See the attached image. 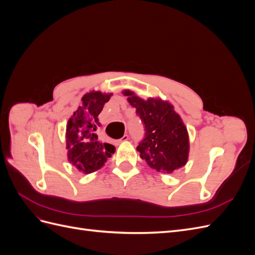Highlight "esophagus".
Masks as SVG:
<instances>
[{
    "mask_svg": "<svg viewBox=\"0 0 255 255\" xmlns=\"http://www.w3.org/2000/svg\"><path fill=\"white\" fill-rule=\"evenodd\" d=\"M128 136L126 134V135H123V137L121 138V139H119L118 141H117V143H121L122 141H126V140H128Z\"/></svg>",
    "mask_w": 255,
    "mask_h": 255,
    "instance_id": "1",
    "label": "esophagus"
}]
</instances>
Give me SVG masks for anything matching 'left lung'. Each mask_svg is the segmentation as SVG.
Wrapping results in <instances>:
<instances>
[{
    "label": "left lung",
    "instance_id": "8db88e82",
    "mask_svg": "<svg viewBox=\"0 0 255 255\" xmlns=\"http://www.w3.org/2000/svg\"><path fill=\"white\" fill-rule=\"evenodd\" d=\"M128 103L136 109L144 128V138L137 146L140 157L157 172L172 173L187 163L189 138L187 128L173 106L161 99L137 97L125 90Z\"/></svg>",
    "mask_w": 255,
    "mask_h": 255
}]
</instances>
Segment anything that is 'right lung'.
I'll return each mask as SVG.
<instances>
[{
	"label": "right lung",
	"mask_w": 255,
	"mask_h": 255,
	"mask_svg": "<svg viewBox=\"0 0 255 255\" xmlns=\"http://www.w3.org/2000/svg\"><path fill=\"white\" fill-rule=\"evenodd\" d=\"M112 94L91 91L82 98L78 107L67 125L66 140L68 159L84 173H91L103 167L115 153L113 144L98 139V116L109 102Z\"/></svg>",
	"instance_id": "add662e5"
}]
</instances>
